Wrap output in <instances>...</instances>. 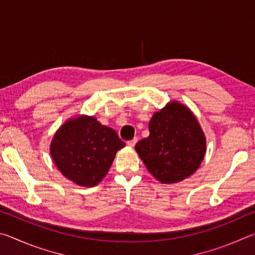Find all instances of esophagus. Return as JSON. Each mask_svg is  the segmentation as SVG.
<instances>
[{
  "instance_id": "34e87169",
  "label": "esophagus",
  "mask_w": 255,
  "mask_h": 255,
  "mask_svg": "<svg viewBox=\"0 0 255 255\" xmlns=\"http://www.w3.org/2000/svg\"><path fill=\"white\" fill-rule=\"evenodd\" d=\"M137 142V137H134V139L131 140V141H128V145L131 146V148H133V146L135 145V143Z\"/></svg>"
}]
</instances>
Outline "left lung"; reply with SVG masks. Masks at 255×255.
Masks as SVG:
<instances>
[{
    "mask_svg": "<svg viewBox=\"0 0 255 255\" xmlns=\"http://www.w3.org/2000/svg\"><path fill=\"white\" fill-rule=\"evenodd\" d=\"M149 131L135 150L155 179L175 184L199 168L206 153V137L188 107L170 102L153 114Z\"/></svg>",
    "mask_w": 255,
    "mask_h": 255,
    "instance_id": "obj_1",
    "label": "left lung"
}]
</instances>
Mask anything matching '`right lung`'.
Returning <instances> with one entry per match:
<instances>
[{"instance_id": "right-lung-1", "label": "right lung", "mask_w": 255, "mask_h": 255, "mask_svg": "<svg viewBox=\"0 0 255 255\" xmlns=\"http://www.w3.org/2000/svg\"><path fill=\"white\" fill-rule=\"evenodd\" d=\"M125 145L113 128L94 116H78L62 124L50 153L59 171L75 184L94 187L106 176L116 152Z\"/></svg>"}]
</instances>
